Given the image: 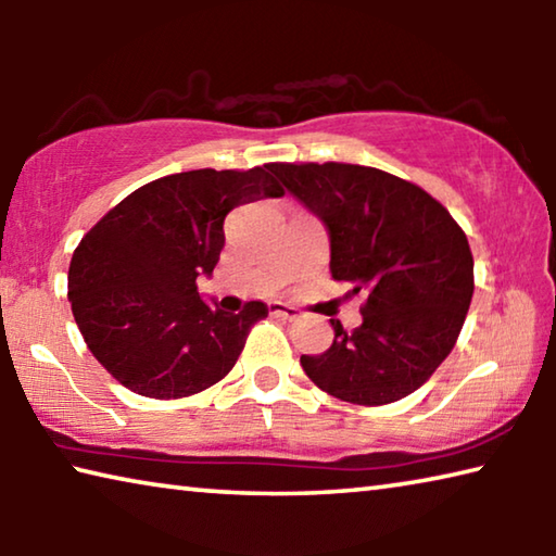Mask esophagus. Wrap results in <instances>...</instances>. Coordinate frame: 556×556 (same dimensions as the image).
Instances as JSON below:
<instances>
[{
  "mask_svg": "<svg viewBox=\"0 0 556 556\" xmlns=\"http://www.w3.org/2000/svg\"><path fill=\"white\" fill-rule=\"evenodd\" d=\"M269 314H271V316H279V318H287V321H294V318L301 316V312H299L296 306L281 304V301H271V304H269Z\"/></svg>",
  "mask_w": 556,
  "mask_h": 556,
  "instance_id": "esophagus-1",
  "label": "esophagus"
}]
</instances>
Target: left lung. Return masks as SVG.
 I'll return each instance as SVG.
<instances>
[{"instance_id": "8db88e82", "label": "left lung", "mask_w": 556, "mask_h": 556, "mask_svg": "<svg viewBox=\"0 0 556 556\" xmlns=\"http://www.w3.org/2000/svg\"><path fill=\"white\" fill-rule=\"evenodd\" d=\"M331 238V275L365 294L363 324L331 318L333 345L301 368L333 397L378 407L407 397L454 351L473 296L460 225L417 184L361 164H269Z\"/></svg>"}]
</instances>
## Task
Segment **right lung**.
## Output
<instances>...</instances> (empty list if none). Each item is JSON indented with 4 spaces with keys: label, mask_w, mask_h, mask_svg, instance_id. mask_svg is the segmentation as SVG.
<instances>
[{
    "label": "right lung",
    "mask_w": 556,
    "mask_h": 556,
    "mask_svg": "<svg viewBox=\"0 0 556 556\" xmlns=\"http://www.w3.org/2000/svg\"><path fill=\"white\" fill-rule=\"evenodd\" d=\"M279 195L285 188L269 164L199 168L144 184L83 235L68 267V301L112 378L142 397L178 400L232 370L267 306L211 308L195 277L218 265L225 215Z\"/></svg>",
    "instance_id": "1"
}]
</instances>
